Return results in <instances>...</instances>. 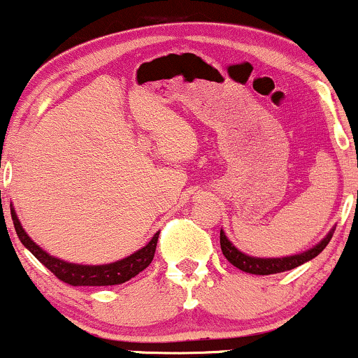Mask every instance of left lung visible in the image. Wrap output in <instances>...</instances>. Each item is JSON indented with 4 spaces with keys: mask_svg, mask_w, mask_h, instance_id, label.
Segmentation results:
<instances>
[{
    "mask_svg": "<svg viewBox=\"0 0 358 358\" xmlns=\"http://www.w3.org/2000/svg\"><path fill=\"white\" fill-rule=\"evenodd\" d=\"M335 229H331L328 232V236L318 242V244L313 245L311 249L305 250L301 254H294V256H286V257H252L248 256V254L241 252L236 245L232 244L231 241L227 239L224 231L220 229V248L222 252H224L225 259H227L231 264L236 266L237 269L244 271V273L249 274H259V276H268V274H276V273H285V271L294 269L298 266L305 264V262L311 261V259L318 256L322 250L327 248L328 242H330L331 236H334Z\"/></svg>",
    "mask_w": 358,
    "mask_h": 358,
    "instance_id": "8db88e82",
    "label": "left lung"
}]
</instances>
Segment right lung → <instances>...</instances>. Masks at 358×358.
<instances>
[{
  "mask_svg": "<svg viewBox=\"0 0 358 358\" xmlns=\"http://www.w3.org/2000/svg\"><path fill=\"white\" fill-rule=\"evenodd\" d=\"M11 219H13V225L16 234H18V239L22 241L24 248L30 250V252L42 262L45 268L50 269L60 281L67 282V285L71 286H114L129 281L131 278H134L136 274L145 271L148 266L151 264V261H153L155 257L156 242H158L159 236V232H156L145 248L136 250V252L131 254V256L121 259V261L102 266H84L62 261V259H57L50 256L48 252H45V250L40 248V245H36L35 242L28 237V234L24 232V229L22 227V224H20L13 207H11Z\"/></svg>",
  "mask_w": 358,
  "mask_h": 358,
  "instance_id": "1",
  "label": "right lung"
}]
</instances>
